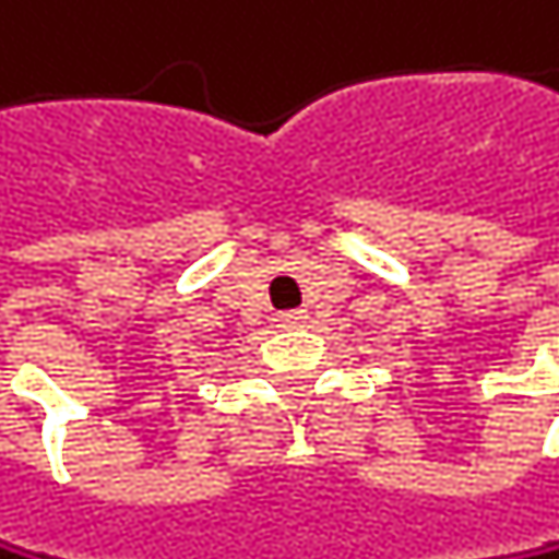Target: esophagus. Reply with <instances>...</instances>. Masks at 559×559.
Returning a JSON list of instances; mask_svg holds the SVG:
<instances>
[{
  "instance_id": "1",
  "label": "esophagus",
  "mask_w": 559,
  "mask_h": 559,
  "mask_svg": "<svg viewBox=\"0 0 559 559\" xmlns=\"http://www.w3.org/2000/svg\"><path fill=\"white\" fill-rule=\"evenodd\" d=\"M306 320H310V317H306V310H293V313H280V317H276V326L296 330V326H302Z\"/></svg>"
}]
</instances>
